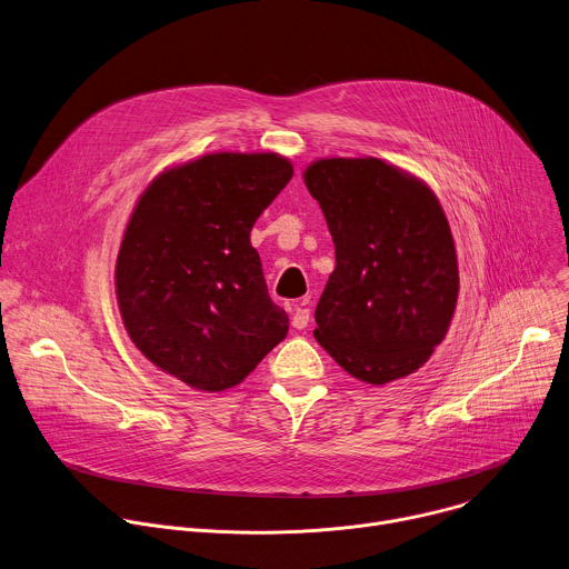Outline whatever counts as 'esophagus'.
<instances>
[{"mask_svg": "<svg viewBox=\"0 0 569 569\" xmlns=\"http://www.w3.org/2000/svg\"><path fill=\"white\" fill-rule=\"evenodd\" d=\"M309 318H311V311H309V309L296 307V311H293V316H291V325H293L296 329H305V327L309 325Z\"/></svg>", "mask_w": 569, "mask_h": 569, "instance_id": "1", "label": "esophagus"}]
</instances>
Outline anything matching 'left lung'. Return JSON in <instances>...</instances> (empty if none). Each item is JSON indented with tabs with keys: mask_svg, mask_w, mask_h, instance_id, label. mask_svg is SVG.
I'll return each mask as SVG.
<instances>
[{
	"mask_svg": "<svg viewBox=\"0 0 569 569\" xmlns=\"http://www.w3.org/2000/svg\"><path fill=\"white\" fill-rule=\"evenodd\" d=\"M333 240L336 269L313 336L352 377L383 386L419 370L458 302V258L428 186L381 159H320L305 170Z\"/></svg>",
	"mask_w": 569,
	"mask_h": 569,
	"instance_id": "1",
	"label": "left lung"
}]
</instances>
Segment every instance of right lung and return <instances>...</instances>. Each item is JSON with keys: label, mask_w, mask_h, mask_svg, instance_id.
<instances>
[{"label": "right lung", "mask_w": 569, "mask_h": 569, "mask_svg": "<svg viewBox=\"0 0 569 569\" xmlns=\"http://www.w3.org/2000/svg\"><path fill=\"white\" fill-rule=\"evenodd\" d=\"M291 177L273 152L206 154L157 177L130 217L117 260L126 329L190 388L238 386L289 331L251 229Z\"/></svg>", "instance_id": "right-lung-1"}]
</instances>
